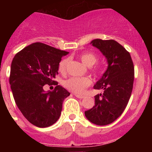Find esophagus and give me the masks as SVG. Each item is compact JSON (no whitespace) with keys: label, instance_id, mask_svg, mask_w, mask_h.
I'll return each instance as SVG.
<instances>
[{"label":"esophagus","instance_id":"obj_1","mask_svg":"<svg viewBox=\"0 0 152 152\" xmlns=\"http://www.w3.org/2000/svg\"><path fill=\"white\" fill-rule=\"evenodd\" d=\"M75 96L78 99H84L85 97V96H82V95H79V94H75Z\"/></svg>","mask_w":152,"mask_h":152}]
</instances>
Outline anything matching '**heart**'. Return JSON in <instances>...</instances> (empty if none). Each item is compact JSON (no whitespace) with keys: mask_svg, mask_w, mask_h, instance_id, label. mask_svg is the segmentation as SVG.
<instances>
[{"mask_svg":"<svg viewBox=\"0 0 152 152\" xmlns=\"http://www.w3.org/2000/svg\"><path fill=\"white\" fill-rule=\"evenodd\" d=\"M81 60L89 67H91V71L96 75H99L102 73V69L99 65H95L98 60V57L93 52H84L79 55ZM69 59L67 58H64L59 62L58 65V70L61 73H65L67 71V64ZM64 86L66 89L73 93L77 94H82L85 93L87 87L92 85V80L90 78L87 77H71L64 82Z\"/></svg>","mask_w":152,"mask_h":152,"instance_id":"b5f03b06","label":"heart"}]
</instances>
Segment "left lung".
<instances>
[{"instance_id":"left-lung-1","label":"left lung","mask_w":152,"mask_h":152,"mask_svg":"<svg viewBox=\"0 0 152 152\" xmlns=\"http://www.w3.org/2000/svg\"><path fill=\"white\" fill-rule=\"evenodd\" d=\"M106 56L108 67L94 86L103 93L95 96V105L85 112L93 124L104 126L121 115L132 92L134 68L129 52L114 39H93L91 42Z\"/></svg>"}]
</instances>
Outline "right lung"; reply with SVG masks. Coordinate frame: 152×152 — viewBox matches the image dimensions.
Segmentation results:
<instances>
[{"label":"right lung","instance_id":"obj_1","mask_svg":"<svg viewBox=\"0 0 152 152\" xmlns=\"http://www.w3.org/2000/svg\"><path fill=\"white\" fill-rule=\"evenodd\" d=\"M65 50L35 42L17 53L11 65L10 83L17 106L24 117L40 128L56 123L62 113V103L70 93L55 81L58 65ZM56 85L46 93L43 86Z\"/></svg>","mask_w":152,"mask_h":152}]
</instances>
